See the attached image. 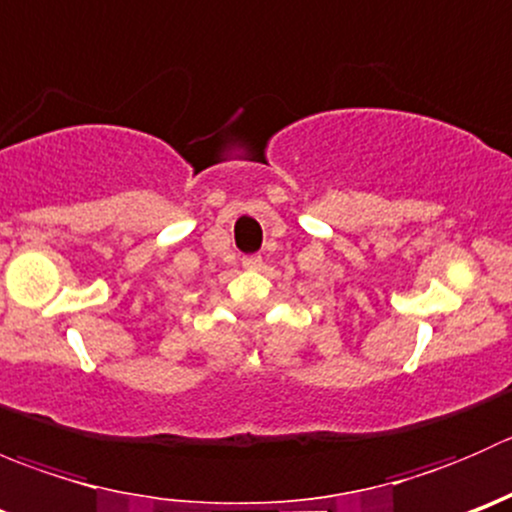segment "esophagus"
Wrapping results in <instances>:
<instances>
[{
	"label": "esophagus",
	"mask_w": 512,
	"mask_h": 512,
	"mask_svg": "<svg viewBox=\"0 0 512 512\" xmlns=\"http://www.w3.org/2000/svg\"><path fill=\"white\" fill-rule=\"evenodd\" d=\"M242 267H247V270H260L262 255H245L242 257Z\"/></svg>",
	"instance_id": "34e87169"
}]
</instances>
